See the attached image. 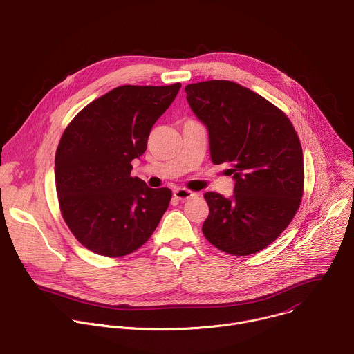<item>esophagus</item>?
Returning <instances> with one entry per match:
<instances>
[{"label":"esophagus","mask_w":354,"mask_h":354,"mask_svg":"<svg viewBox=\"0 0 354 354\" xmlns=\"http://www.w3.org/2000/svg\"><path fill=\"white\" fill-rule=\"evenodd\" d=\"M196 196H197V193H193V192H190L187 189H176V190H174V197L180 200V201H187V200H190V198H193Z\"/></svg>","instance_id":"1"}]
</instances>
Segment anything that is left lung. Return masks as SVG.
Returning <instances> with one entry per match:
<instances>
[{"label":"left lung","mask_w":354,"mask_h":354,"mask_svg":"<svg viewBox=\"0 0 354 354\" xmlns=\"http://www.w3.org/2000/svg\"><path fill=\"white\" fill-rule=\"evenodd\" d=\"M187 102L207 127L214 164L227 162L232 197L205 193V239L237 257L270 245L295 216L304 194V153L288 117L257 92L225 80L186 85Z\"/></svg>","instance_id":"1"}]
</instances>
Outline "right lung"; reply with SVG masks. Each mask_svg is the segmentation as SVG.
I'll list each match as a JSON object with an SVG mask.
<instances>
[{"label":"right lung","instance_id":"add662e5","mask_svg":"<svg viewBox=\"0 0 354 354\" xmlns=\"http://www.w3.org/2000/svg\"><path fill=\"white\" fill-rule=\"evenodd\" d=\"M180 84L122 85L84 107L67 125L55 156L62 216L74 237L103 257L142 247L168 209L169 189L132 178L131 161L147 149L156 121Z\"/></svg>","mask_w":354,"mask_h":354}]
</instances>
